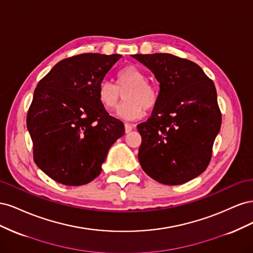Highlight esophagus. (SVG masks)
<instances>
[{"instance_id": "34e87169", "label": "esophagus", "mask_w": 253, "mask_h": 253, "mask_svg": "<svg viewBox=\"0 0 253 253\" xmlns=\"http://www.w3.org/2000/svg\"><path fill=\"white\" fill-rule=\"evenodd\" d=\"M125 129H126V133H129L133 129V126L129 125V124H126L125 125Z\"/></svg>"}]
</instances>
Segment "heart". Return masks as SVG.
I'll use <instances>...</instances> for the list:
<instances>
[{
  "label": "heart",
  "instance_id": "heart-1",
  "mask_svg": "<svg viewBox=\"0 0 253 253\" xmlns=\"http://www.w3.org/2000/svg\"><path fill=\"white\" fill-rule=\"evenodd\" d=\"M126 86H131L126 95V102L121 103L117 110V115L126 120H135L141 118L145 110L155 108L159 91L156 86L148 82L145 73L135 65H126L118 72L116 76V85L102 81L98 86V100L106 111H112L116 108L120 93L119 90Z\"/></svg>",
  "mask_w": 253,
  "mask_h": 253
}]
</instances>
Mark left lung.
Instances as JSON below:
<instances>
[{
    "mask_svg": "<svg viewBox=\"0 0 253 253\" xmlns=\"http://www.w3.org/2000/svg\"><path fill=\"white\" fill-rule=\"evenodd\" d=\"M159 82L152 116L137 126L142 170L164 185H181L208 167L221 125L214 83L192 61L171 55H133Z\"/></svg>",
    "mask_w": 253,
    "mask_h": 253,
    "instance_id": "left-lung-1",
    "label": "left lung"
}]
</instances>
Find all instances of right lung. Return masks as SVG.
<instances>
[{"label":"right lung","instance_id":"add662e5","mask_svg":"<svg viewBox=\"0 0 253 253\" xmlns=\"http://www.w3.org/2000/svg\"><path fill=\"white\" fill-rule=\"evenodd\" d=\"M121 55L81 53L60 61L40 80L26 125L40 169L65 186H82L101 173L125 126L98 100V86Z\"/></svg>","mask_w":253,"mask_h":253}]
</instances>
